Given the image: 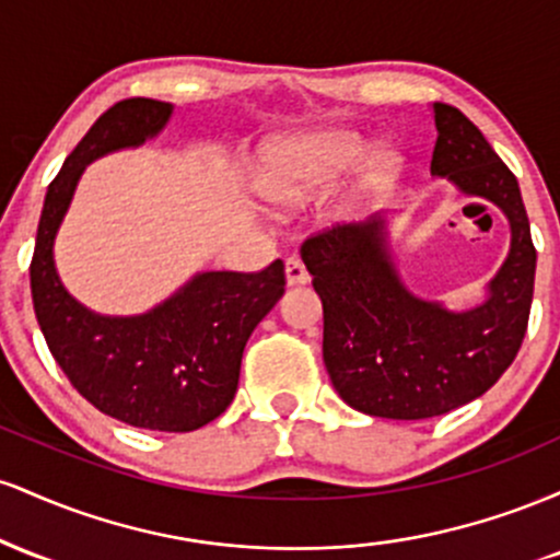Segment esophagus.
Returning a JSON list of instances; mask_svg holds the SVG:
<instances>
[{
    "instance_id": "34e87169",
    "label": "esophagus",
    "mask_w": 560,
    "mask_h": 560,
    "mask_svg": "<svg viewBox=\"0 0 560 560\" xmlns=\"http://www.w3.org/2000/svg\"><path fill=\"white\" fill-rule=\"evenodd\" d=\"M284 271H287L289 287H300V284H307V281H311V276H307L305 266H302L300 258H287Z\"/></svg>"
}]
</instances>
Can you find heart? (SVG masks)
Returning <instances> with one entry per match:
<instances>
[{
    "mask_svg": "<svg viewBox=\"0 0 560 560\" xmlns=\"http://www.w3.org/2000/svg\"><path fill=\"white\" fill-rule=\"evenodd\" d=\"M363 152V141L345 131H324L313 137L273 144L260 176V195L273 208H302L329 189ZM392 160L384 152L371 155L363 171V186L374 189L389 176Z\"/></svg>",
    "mask_w": 560,
    "mask_h": 560,
    "instance_id": "b5f03b06",
    "label": "heart"
}]
</instances>
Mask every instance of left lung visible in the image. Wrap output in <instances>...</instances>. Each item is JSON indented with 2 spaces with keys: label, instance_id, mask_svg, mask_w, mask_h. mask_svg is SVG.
Returning a JSON list of instances; mask_svg holds the SVG:
<instances>
[{
  "label": "left lung",
  "instance_id": "left-lung-1",
  "mask_svg": "<svg viewBox=\"0 0 560 560\" xmlns=\"http://www.w3.org/2000/svg\"><path fill=\"white\" fill-rule=\"evenodd\" d=\"M434 126L432 176L498 205L511 223V253L485 302L455 313L405 289L382 215L320 231L300 249L324 302L334 389L378 419H434L477 400L513 363L529 324L537 249L516 176L458 107L434 102Z\"/></svg>",
  "mask_w": 560,
  "mask_h": 560
}]
</instances>
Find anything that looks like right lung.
<instances>
[{
    "mask_svg": "<svg viewBox=\"0 0 560 560\" xmlns=\"http://www.w3.org/2000/svg\"><path fill=\"white\" fill-rule=\"evenodd\" d=\"M171 113V102L124 100L70 152L44 197L31 294L49 352L96 410L152 432H195L234 400L244 345L284 294V262L273 260L258 273H197L150 313L118 318L70 298L52 255L83 168L158 137Z\"/></svg>",
    "mask_w": 560,
    "mask_h": 560,
    "instance_id": "add662e5",
    "label": "right lung"
}]
</instances>
